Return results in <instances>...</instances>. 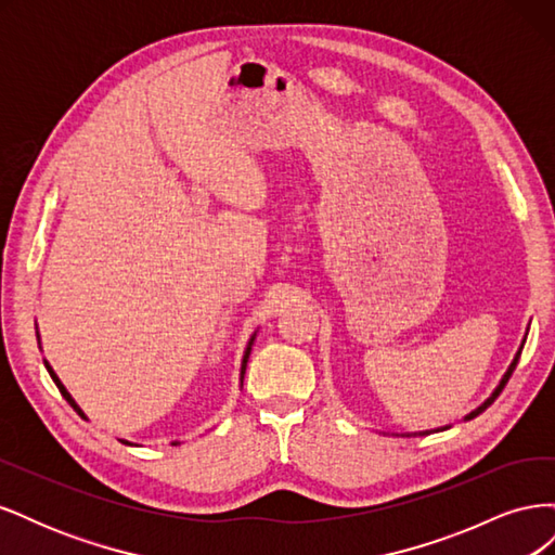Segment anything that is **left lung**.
<instances>
[{"instance_id": "8db88e82", "label": "left lung", "mask_w": 555, "mask_h": 555, "mask_svg": "<svg viewBox=\"0 0 555 555\" xmlns=\"http://www.w3.org/2000/svg\"><path fill=\"white\" fill-rule=\"evenodd\" d=\"M524 345H526V338H524V343H520V347H518V351H516V357H514V361L509 363V367H507V373H505V375H502V379H500V384H498V386H495V389H493V393H491L489 398H486V400L481 402V405H479L477 410H473V412H469V414H465V416H463V418H465V422H469V418H475L477 414H481V412H483L486 408H489V405H491V402H493V400H495V398L500 396V391H502V389H505V384L509 382V377H512V373H514V367H516V363H518V357H520V351H524ZM447 428H451V426H444V428H438V430H447ZM428 433H430V430H426V433H422V435H428Z\"/></svg>"}]
</instances>
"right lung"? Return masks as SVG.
Here are the masks:
<instances>
[{"label":"right lung","instance_id":"right-lung-1","mask_svg":"<svg viewBox=\"0 0 555 555\" xmlns=\"http://www.w3.org/2000/svg\"><path fill=\"white\" fill-rule=\"evenodd\" d=\"M255 338H257V331L255 333H251V338H249V343H247V347H245V354H243V363H241V386H243V377H245V367H247V359H249V351H251V345H255ZM37 340L41 343V338H39V331H37ZM43 365H46V371H48V375L50 377H53V382L57 384V389H60V393L64 396V400L66 402H69V405L80 414V416H86V412H82L80 408H78V402L72 398V393L69 391H66V386L60 382V377L55 375V371H53V365H50L46 359H43ZM88 418V416H86ZM125 442V440H122ZM129 444V442H127ZM173 444H180V442H173Z\"/></svg>","mask_w":555,"mask_h":555}]
</instances>
